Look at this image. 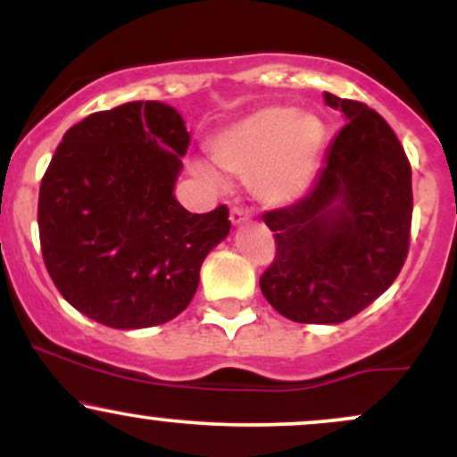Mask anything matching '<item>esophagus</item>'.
Masks as SVG:
<instances>
[{
	"mask_svg": "<svg viewBox=\"0 0 457 457\" xmlns=\"http://www.w3.org/2000/svg\"><path fill=\"white\" fill-rule=\"evenodd\" d=\"M251 219V214L246 208L243 206H232V211H229V221H232L234 225H243Z\"/></svg>",
	"mask_w": 457,
	"mask_h": 457,
	"instance_id": "esophagus-1",
	"label": "esophagus"
}]
</instances>
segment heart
I'll use <instances>...</instances> for the list:
<instances>
[{"mask_svg":"<svg viewBox=\"0 0 457 457\" xmlns=\"http://www.w3.org/2000/svg\"><path fill=\"white\" fill-rule=\"evenodd\" d=\"M324 127L309 113L270 104L245 115L217 135L212 159L219 167L240 178H251L262 202L281 206L305 191L318 165ZM197 176L217 185V176L206 167H195Z\"/></svg>","mask_w":457,"mask_h":457,"instance_id":"heart-1","label":"heart"}]
</instances>
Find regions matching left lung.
Here are the masks:
<instances>
[{
  "label": "left lung",
  "mask_w": 457,
  "mask_h": 457,
  "mask_svg": "<svg viewBox=\"0 0 457 457\" xmlns=\"http://www.w3.org/2000/svg\"><path fill=\"white\" fill-rule=\"evenodd\" d=\"M348 122L305 197L262 214L275 232V260L262 295L301 324L356 316L400 275L411 246L412 176L400 139L378 112L324 92Z\"/></svg>",
  "instance_id": "left-lung-1"
}]
</instances>
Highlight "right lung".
I'll return each instance as SVG.
<instances>
[{"label":"right lung","instance_id":"obj_1","mask_svg":"<svg viewBox=\"0 0 457 457\" xmlns=\"http://www.w3.org/2000/svg\"><path fill=\"white\" fill-rule=\"evenodd\" d=\"M176 109L135 101L66 130L40 182L46 270L72 307L112 328L170 322L229 234V211L193 214L174 197L187 154Z\"/></svg>","mask_w":457,"mask_h":457}]
</instances>
